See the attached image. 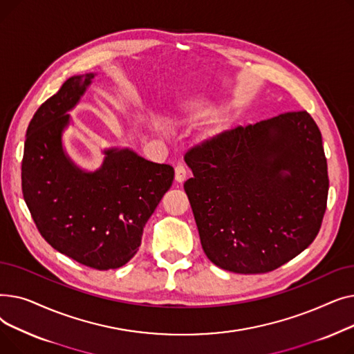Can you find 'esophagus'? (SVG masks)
Returning a JSON list of instances; mask_svg holds the SVG:
<instances>
[{
  "instance_id": "esophagus-1",
  "label": "esophagus",
  "mask_w": 354,
  "mask_h": 354,
  "mask_svg": "<svg viewBox=\"0 0 354 354\" xmlns=\"http://www.w3.org/2000/svg\"><path fill=\"white\" fill-rule=\"evenodd\" d=\"M187 175H188V171H187V167H185L183 165H178L176 167H175V180L176 182H183L185 179H187Z\"/></svg>"
}]
</instances>
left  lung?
Segmentation results:
<instances>
[{"label":"left lung","mask_w":354,"mask_h":354,"mask_svg":"<svg viewBox=\"0 0 354 354\" xmlns=\"http://www.w3.org/2000/svg\"><path fill=\"white\" fill-rule=\"evenodd\" d=\"M185 162L201 244L219 268L268 272L317 236L328 176L322 133L307 111L227 129L192 146Z\"/></svg>","instance_id":"1"}]
</instances>
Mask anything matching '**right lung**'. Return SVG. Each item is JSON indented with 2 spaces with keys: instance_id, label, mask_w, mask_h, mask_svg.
<instances>
[{
  "instance_id": "right-lung-1",
  "label": "right lung",
  "mask_w": 354,
  "mask_h": 354,
  "mask_svg": "<svg viewBox=\"0 0 354 354\" xmlns=\"http://www.w3.org/2000/svg\"><path fill=\"white\" fill-rule=\"evenodd\" d=\"M96 77L67 79L32 116L21 165L23 196L37 228L59 252L83 266L113 270L132 258L143 228L171 188L175 171L129 147H109L96 171L74 163L64 130Z\"/></svg>"
}]
</instances>
